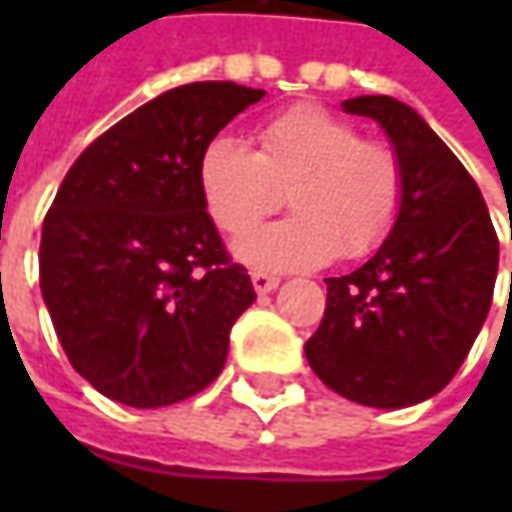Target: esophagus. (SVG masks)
Segmentation results:
<instances>
[{
	"label": "esophagus",
	"mask_w": 512,
	"mask_h": 512,
	"mask_svg": "<svg viewBox=\"0 0 512 512\" xmlns=\"http://www.w3.org/2000/svg\"><path fill=\"white\" fill-rule=\"evenodd\" d=\"M250 279H253L256 293H270V290H276V287H279V276H270V273H265V270H253V273H250Z\"/></svg>",
	"instance_id": "obj_1"
}]
</instances>
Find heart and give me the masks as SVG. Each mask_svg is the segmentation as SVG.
Masks as SVG:
<instances>
[{
  "instance_id": "heart-1",
  "label": "heart",
  "mask_w": 512,
  "mask_h": 512,
  "mask_svg": "<svg viewBox=\"0 0 512 512\" xmlns=\"http://www.w3.org/2000/svg\"><path fill=\"white\" fill-rule=\"evenodd\" d=\"M259 148L213 136L199 153L196 179L219 230L239 239L282 205L293 216L239 242L247 265L307 270L362 259L393 233L404 207V168L396 150L362 139L356 125L319 108L293 105L256 130Z\"/></svg>"
}]
</instances>
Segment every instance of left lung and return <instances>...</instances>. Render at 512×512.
I'll return each mask as SVG.
<instances>
[{
	"instance_id": "1",
	"label": "left lung",
	"mask_w": 512,
	"mask_h": 512,
	"mask_svg": "<svg viewBox=\"0 0 512 512\" xmlns=\"http://www.w3.org/2000/svg\"><path fill=\"white\" fill-rule=\"evenodd\" d=\"M344 110L390 136L404 207L373 259L325 279L305 356L339 396L393 410L436 396L467 359L493 302L499 236L479 185L416 110L393 96H356Z\"/></svg>"
}]
</instances>
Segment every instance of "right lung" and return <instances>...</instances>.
<instances>
[{
  "label": "right lung",
  "mask_w": 512,
  "mask_h": 512,
  "mask_svg": "<svg viewBox=\"0 0 512 512\" xmlns=\"http://www.w3.org/2000/svg\"><path fill=\"white\" fill-rule=\"evenodd\" d=\"M262 96L236 82L168 90L90 142L59 185L39 287L73 370L113 402L176 404L225 367L256 290L222 245L196 165Z\"/></svg>",
  "instance_id": "right-lung-1"
}]
</instances>
